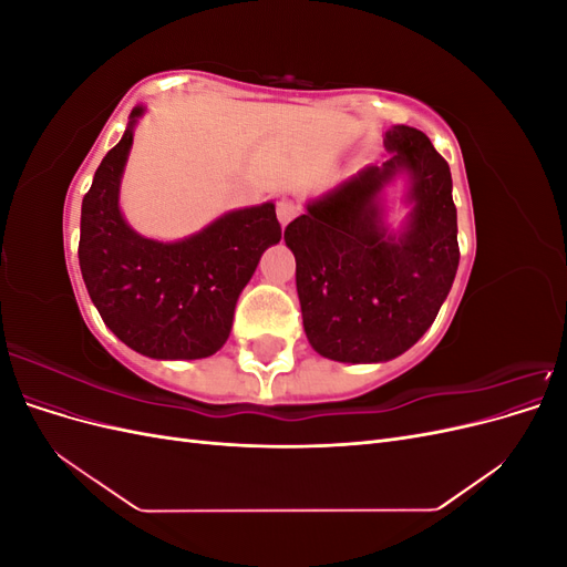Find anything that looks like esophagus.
<instances>
[{"instance_id": "obj_1", "label": "esophagus", "mask_w": 567, "mask_h": 567, "mask_svg": "<svg viewBox=\"0 0 567 567\" xmlns=\"http://www.w3.org/2000/svg\"><path fill=\"white\" fill-rule=\"evenodd\" d=\"M298 213H300V205H298L296 200L281 198V200L277 203V217H279V221H281V227H286L288 221L293 219Z\"/></svg>"}]
</instances>
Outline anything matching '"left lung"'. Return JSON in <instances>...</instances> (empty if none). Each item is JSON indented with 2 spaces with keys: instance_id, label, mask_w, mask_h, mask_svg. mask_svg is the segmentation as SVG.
I'll list each match as a JSON object with an SVG mask.
<instances>
[{
  "instance_id": "obj_1",
  "label": "left lung",
  "mask_w": 567,
  "mask_h": 567,
  "mask_svg": "<svg viewBox=\"0 0 567 567\" xmlns=\"http://www.w3.org/2000/svg\"><path fill=\"white\" fill-rule=\"evenodd\" d=\"M392 158L367 167L307 205L286 227L296 255L302 326L310 346L336 362L369 364L406 352L431 329L458 267L452 173L427 136L394 125ZM415 203L404 235L382 227L374 198L398 172Z\"/></svg>"
}]
</instances>
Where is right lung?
Masks as SVG:
<instances>
[{
	"label": "right lung",
	"mask_w": 567,
	"mask_h": 567,
	"mask_svg": "<svg viewBox=\"0 0 567 567\" xmlns=\"http://www.w3.org/2000/svg\"><path fill=\"white\" fill-rule=\"evenodd\" d=\"M101 161L82 198L80 269L109 329L156 359H200L225 346L234 307L262 252L279 244L274 203L234 210L177 244L144 238L117 208L132 127Z\"/></svg>",
	"instance_id": "obj_1"
}]
</instances>
